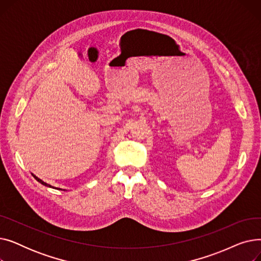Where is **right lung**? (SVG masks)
I'll return each instance as SVG.
<instances>
[{
    "label": "right lung",
    "mask_w": 261,
    "mask_h": 261,
    "mask_svg": "<svg viewBox=\"0 0 261 261\" xmlns=\"http://www.w3.org/2000/svg\"><path fill=\"white\" fill-rule=\"evenodd\" d=\"M33 174V176L35 177V179L39 182V183H41V184H42V185H44V186H46V187H50V188H55V187H53L51 185H49V184H47V183H45L44 181H42V180H41V179H39V177L38 176H36L34 173H32ZM55 189H59V188H55ZM59 190H62V189H59Z\"/></svg>",
    "instance_id": "add662e5"
}]
</instances>
